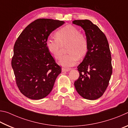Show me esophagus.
Here are the masks:
<instances>
[{
	"instance_id": "esophagus-1",
	"label": "esophagus",
	"mask_w": 128,
	"mask_h": 128,
	"mask_svg": "<svg viewBox=\"0 0 128 128\" xmlns=\"http://www.w3.org/2000/svg\"><path fill=\"white\" fill-rule=\"evenodd\" d=\"M69 70H70L69 69H66V68H62V72H68V71H69Z\"/></svg>"
}]
</instances>
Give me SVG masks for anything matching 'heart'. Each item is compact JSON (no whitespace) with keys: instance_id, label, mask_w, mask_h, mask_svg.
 I'll use <instances>...</instances> for the list:
<instances>
[{"instance_id":"heart-1","label":"heart","mask_w":128,"mask_h":128,"mask_svg":"<svg viewBox=\"0 0 128 128\" xmlns=\"http://www.w3.org/2000/svg\"><path fill=\"white\" fill-rule=\"evenodd\" d=\"M56 39L48 38L46 45L48 51L56 59L62 54V47L66 46L68 54L60 59V64L65 67H70L77 63L79 58L82 59L88 51L87 38L80 30L72 25H66L55 33Z\"/></svg>"}]
</instances>
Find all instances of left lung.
I'll use <instances>...</instances> for the list:
<instances>
[{"label":"left lung","instance_id":"1","mask_svg":"<svg viewBox=\"0 0 128 128\" xmlns=\"http://www.w3.org/2000/svg\"><path fill=\"white\" fill-rule=\"evenodd\" d=\"M73 24L83 28L88 44V52L77 66L80 76L74 85L82 97L95 100L105 92L112 73L109 44L105 34L91 21L74 20Z\"/></svg>","mask_w":128,"mask_h":128}]
</instances>
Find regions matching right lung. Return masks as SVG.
<instances>
[{
	"instance_id": "add662e5",
	"label": "right lung",
	"mask_w": 128,
	"mask_h": 128,
	"mask_svg": "<svg viewBox=\"0 0 128 128\" xmlns=\"http://www.w3.org/2000/svg\"><path fill=\"white\" fill-rule=\"evenodd\" d=\"M62 21L39 18L28 25L14 43L11 65L17 87L27 98L38 100L47 96L62 72L46 43Z\"/></svg>"
}]
</instances>
